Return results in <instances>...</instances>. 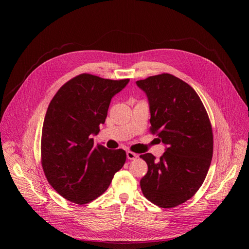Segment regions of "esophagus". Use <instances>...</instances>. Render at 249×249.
<instances>
[{"instance_id":"34e87169","label":"esophagus","mask_w":249,"mask_h":249,"mask_svg":"<svg viewBox=\"0 0 249 249\" xmlns=\"http://www.w3.org/2000/svg\"><path fill=\"white\" fill-rule=\"evenodd\" d=\"M126 155H127V159H128V160H136V159L138 158V155H137L136 153L132 152V151H127Z\"/></svg>"}]
</instances>
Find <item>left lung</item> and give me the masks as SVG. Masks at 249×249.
Masks as SVG:
<instances>
[{
    "instance_id": "left-lung-1",
    "label": "left lung",
    "mask_w": 249,
    "mask_h": 249,
    "mask_svg": "<svg viewBox=\"0 0 249 249\" xmlns=\"http://www.w3.org/2000/svg\"><path fill=\"white\" fill-rule=\"evenodd\" d=\"M136 85L148 98L150 132L166 145L160 160L151 153L140 155L148 165L141 191L154 205L174 208L191 199L206 178L213 156L210 119L195 89L173 74Z\"/></svg>"
}]
</instances>
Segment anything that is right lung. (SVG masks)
Wrapping results in <instances>:
<instances>
[{
	"label": "right lung",
	"mask_w": 249,
	"mask_h": 249,
	"mask_svg": "<svg viewBox=\"0 0 249 249\" xmlns=\"http://www.w3.org/2000/svg\"><path fill=\"white\" fill-rule=\"evenodd\" d=\"M129 78L108 80L82 73L65 83L51 100L41 135V164L60 196L74 204L94 201L109 188L126 161L123 149L94 146L111 99Z\"/></svg>",
	"instance_id": "right-lung-1"
}]
</instances>
